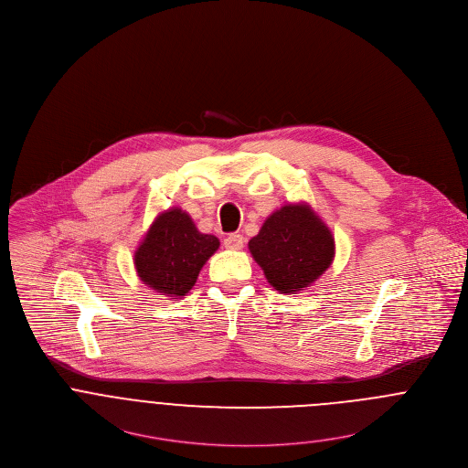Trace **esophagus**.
I'll return each mask as SVG.
<instances>
[{
    "label": "esophagus",
    "mask_w": 468,
    "mask_h": 468,
    "mask_svg": "<svg viewBox=\"0 0 468 468\" xmlns=\"http://www.w3.org/2000/svg\"><path fill=\"white\" fill-rule=\"evenodd\" d=\"M223 245H225V249H229V250H241L243 245H245V238H243L241 234H230V236L225 238Z\"/></svg>",
    "instance_id": "1"
}]
</instances>
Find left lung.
<instances>
[{
	"mask_svg": "<svg viewBox=\"0 0 468 468\" xmlns=\"http://www.w3.org/2000/svg\"><path fill=\"white\" fill-rule=\"evenodd\" d=\"M249 250L270 286L295 295L331 266L335 238L309 206L286 204L266 218Z\"/></svg>",
	"mask_w": 468,
	"mask_h": 468,
	"instance_id": "1",
	"label": "left lung"
}]
</instances>
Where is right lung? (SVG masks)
<instances>
[{
    "instance_id": "1",
    "label": "right lung",
    "mask_w": 468,
    "mask_h": 468,
    "mask_svg": "<svg viewBox=\"0 0 468 468\" xmlns=\"http://www.w3.org/2000/svg\"><path fill=\"white\" fill-rule=\"evenodd\" d=\"M219 239L202 234L191 216L178 207L159 214L133 254L139 279L154 292L182 298L197 282Z\"/></svg>"
}]
</instances>
